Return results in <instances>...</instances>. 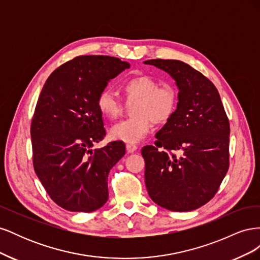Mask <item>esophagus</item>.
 Returning a JSON list of instances; mask_svg holds the SVG:
<instances>
[{
  "label": "esophagus",
  "instance_id": "esophagus-1",
  "mask_svg": "<svg viewBox=\"0 0 260 260\" xmlns=\"http://www.w3.org/2000/svg\"><path fill=\"white\" fill-rule=\"evenodd\" d=\"M125 148H127V152H128V153H133V152H136V151H137L138 146H137L136 144L128 143L127 145H125Z\"/></svg>",
  "mask_w": 260,
  "mask_h": 260
}]
</instances>
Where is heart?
<instances>
[{"instance_id": "b5f03b06", "label": "heart", "mask_w": 260, "mask_h": 260, "mask_svg": "<svg viewBox=\"0 0 260 260\" xmlns=\"http://www.w3.org/2000/svg\"><path fill=\"white\" fill-rule=\"evenodd\" d=\"M124 99L135 102L132 114L135 117L113 125L109 135L114 140L127 143H138L144 139L156 124L167 123L175 115L178 94L170 83H161L146 75H137L125 79L121 84ZM96 107L102 116L114 120L122 112V103L107 90L96 96Z\"/></svg>"}]
</instances>
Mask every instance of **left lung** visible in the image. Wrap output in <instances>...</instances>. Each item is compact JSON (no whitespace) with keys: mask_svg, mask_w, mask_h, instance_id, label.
I'll list each match as a JSON object with an SVG mask.
<instances>
[{"mask_svg":"<svg viewBox=\"0 0 260 260\" xmlns=\"http://www.w3.org/2000/svg\"><path fill=\"white\" fill-rule=\"evenodd\" d=\"M144 64L168 73L179 89L175 115L156 133L155 145L142 148L148 195L168 210H194L214 198L229 169V119L214 83L190 65Z\"/></svg>","mask_w":260,"mask_h":260,"instance_id":"8db88e82","label":"left lung"}]
</instances>
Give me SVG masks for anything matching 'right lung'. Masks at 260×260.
Here are the masks:
<instances>
[{
	"mask_svg": "<svg viewBox=\"0 0 260 260\" xmlns=\"http://www.w3.org/2000/svg\"><path fill=\"white\" fill-rule=\"evenodd\" d=\"M129 67L116 57L82 55L55 69L43 85L31 120L32 161L61 208L91 212L108 200L107 177L125 147L115 141L91 149L106 135L95 102L107 82Z\"/></svg>",
	"mask_w": 260,
	"mask_h": 260,
	"instance_id": "right-lung-1",
	"label": "right lung"
}]
</instances>
